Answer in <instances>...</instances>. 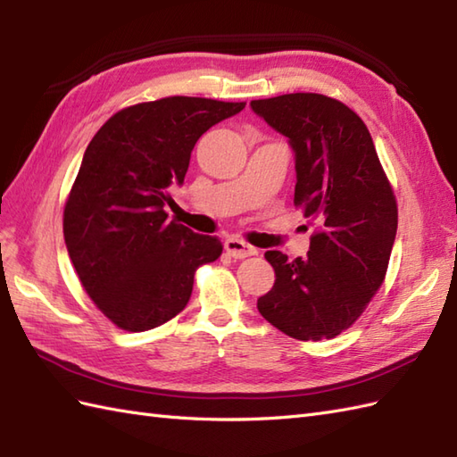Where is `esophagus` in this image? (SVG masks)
Segmentation results:
<instances>
[{"label":"esophagus","mask_w":457,"mask_h":457,"mask_svg":"<svg viewBox=\"0 0 457 457\" xmlns=\"http://www.w3.org/2000/svg\"><path fill=\"white\" fill-rule=\"evenodd\" d=\"M223 247H226V253L234 259H245L257 253V249L253 245H249L244 239H237V237H228Z\"/></svg>","instance_id":"1"}]
</instances>
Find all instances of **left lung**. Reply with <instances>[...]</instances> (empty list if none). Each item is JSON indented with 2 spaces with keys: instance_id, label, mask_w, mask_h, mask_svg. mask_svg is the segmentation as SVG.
<instances>
[{
  "instance_id": "8db88e82",
  "label": "left lung",
  "mask_w": 457,
  "mask_h": 457,
  "mask_svg": "<svg viewBox=\"0 0 457 457\" xmlns=\"http://www.w3.org/2000/svg\"><path fill=\"white\" fill-rule=\"evenodd\" d=\"M251 108L295 151V206L318 221L306 257L267 251L275 285L257 300L269 324L300 342L332 339L381 288L399 223L395 192L367 125L339 100L296 92Z\"/></svg>"
}]
</instances>
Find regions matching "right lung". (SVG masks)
I'll return each instance as SVG.
<instances>
[{
    "mask_svg": "<svg viewBox=\"0 0 457 457\" xmlns=\"http://www.w3.org/2000/svg\"><path fill=\"white\" fill-rule=\"evenodd\" d=\"M245 102L170 98L123 108L84 153L64 204V244L100 312L125 332L153 329L188 304L194 273L221 241L169 221L170 184H182L194 145Z\"/></svg>",
    "mask_w": 457,
    "mask_h": 457,
    "instance_id": "1",
    "label": "right lung"
}]
</instances>
